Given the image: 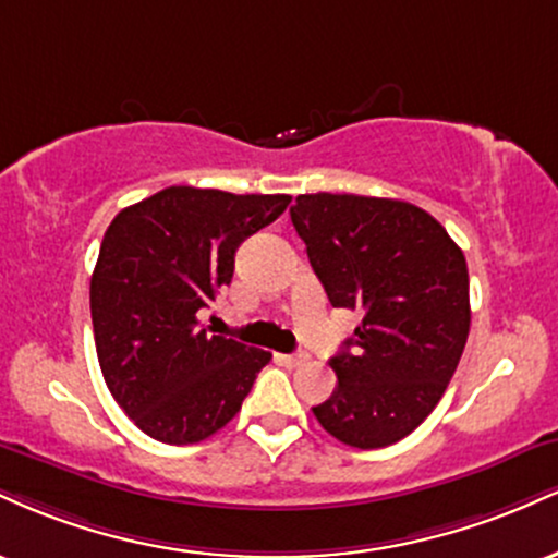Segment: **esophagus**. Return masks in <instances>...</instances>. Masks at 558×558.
<instances>
[{"label": "esophagus", "mask_w": 558, "mask_h": 558, "mask_svg": "<svg viewBox=\"0 0 558 558\" xmlns=\"http://www.w3.org/2000/svg\"><path fill=\"white\" fill-rule=\"evenodd\" d=\"M278 360L283 362L286 367H301V364L310 360V356H306V354H280Z\"/></svg>", "instance_id": "1"}]
</instances>
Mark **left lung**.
<instances>
[{
  "label": "left lung",
  "instance_id": "1",
  "mask_svg": "<svg viewBox=\"0 0 558 558\" xmlns=\"http://www.w3.org/2000/svg\"><path fill=\"white\" fill-rule=\"evenodd\" d=\"M291 222L330 304L362 312L330 360L338 386L312 412L345 446L407 438L446 393L470 336L462 248L399 198L301 194Z\"/></svg>",
  "mask_w": 558,
  "mask_h": 558
}]
</instances>
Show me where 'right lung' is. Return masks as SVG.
I'll use <instances>...</instances> for the list:
<instances>
[{
	"label": "right lung",
	"instance_id": "add662e5",
	"mask_svg": "<svg viewBox=\"0 0 558 558\" xmlns=\"http://www.w3.org/2000/svg\"><path fill=\"white\" fill-rule=\"evenodd\" d=\"M286 194L170 185L107 228L92 275L96 356L138 430L170 446L215 435L239 414L270 351L198 328L230 286L235 252L286 213Z\"/></svg>",
	"mask_w": 558,
	"mask_h": 558
}]
</instances>
